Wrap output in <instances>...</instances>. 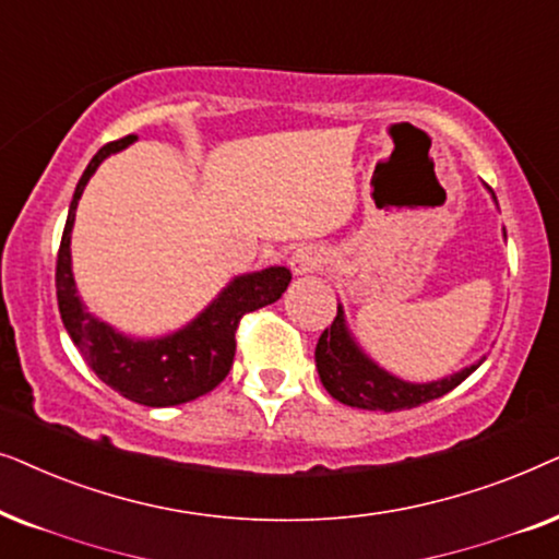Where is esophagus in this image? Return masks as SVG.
Returning <instances> with one entry per match:
<instances>
[{"mask_svg": "<svg viewBox=\"0 0 559 559\" xmlns=\"http://www.w3.org/2000/svg\"><path fill=\"white\" fill-rule=\"evenodd\" d=\"M324 263H326V252L322 248H317V245H301V248L294 250L292 260H288V265H292V271L296 275L319 271Z\"/></svg>", "mask_w": 559, "mask_h": 559, "instance_id": "obj_1", "label": "esophagus"}]
</instances>
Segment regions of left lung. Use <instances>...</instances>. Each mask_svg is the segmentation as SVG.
I'll use <instances>...</instances> for the list:
<instances>
[{"label": "left lung", "mask_w": 559, "mask_h": 559, "mask_svg": "<svg viewBox=\"0 0 559 559\" xmlns=\"http://www.w3.org/2000/svg\"><path fill=\"white\" fill-rule=\"evenodd\" d=\"M314 360L322 385L332 399L355 408H368V412H401V408H414L440 399L452 389H457L483 362H473V366L463 368L460 373H452L450 378H442V381H401V378L391 376L389 370H383L362 353L347 330L342 307H337L334 322L319 337Z\"/></svg>", "instance_id": "obj_1"}]
</instances>
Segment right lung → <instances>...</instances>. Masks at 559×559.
I'll list each match as a JSON object with an SVG mask.
<instances>
[{"instance_id":"add662e5","label":"right lung","mask_w":559,"mask_h":559,"mask_svg":"<svg viewBox=\"0 0 559 559\" xmlns=\"http://www.w3.org/2000/svg\"><path fill=\"white\" fill-rule=\"evenodd\" d=\"M135 140L138 135H128L104 145L86 166L84 176L79 178L56 260L58 309H61L63 326L71 334L73 345L109 389L143 406H176L204 396L225 381L235 360V332L240 319L278 301L292 284V271L284 265H271L265 271L237 275L202 314L166 337H128L88 314L76 294V281L71 271V229L76 219V206L88 178L102 166V160Z\"/></svg>"}]
</instances>
